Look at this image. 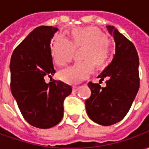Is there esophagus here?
I'll use <instances>...</instances> for the list:
<instances>
[{
	"instance_id": "esophagus-1",
	"label": "esophagus",
	"mask_w": 149,
	"mask_h": 149,
	"mask_svg": "<svg viewBox=\"0 0 149 149\" xmlns=\"http://www.w3.org/2000/svg\"><path fill=\"white\" fill-rule=\"evenodd\" d=\"M78 89H79V87H77V86H74V87H72V91H74V92H77Z\"/></svg>"
}]
</instances>
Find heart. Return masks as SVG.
Listing matches in <instances>:
<instances>
[{
	"instance_id": "b5f03b06",
	"label": "heart",
	"mask_w": 149,
	"mask_h": 149,
	"mask_svg": "<svg viewBox=\"0 0 149 149\" xmlns=\"http://www.w3.org/2000/svg\"><path fill=\"white\" fill-rule=\"evenodd\" d=\"M72 40L63 36L56 37L52 45V56L59 66L70 62L73 57L75 48H86L83 60L59 72V77L67 84H77L88 77L94 69V64L98 68L106 65L109 57L108 47L109 39L103 32L96 27L77 28L71 31Z\"/></svg>"
}]
</instances>
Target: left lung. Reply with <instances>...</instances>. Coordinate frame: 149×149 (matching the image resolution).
Here are the masks:
<instances>
[{
  "instance_id": "obj_1",
  "label": "left lung",
  "mask_w": 149,
  "mask_h": 149,
  "mask_svg": "<svg viewBox=\"0 0 149 149\" xmlns=\"http://www.w3.org/2000/svg\"><path fill=\"white\" fill-rule=\"evenodd\" d=\"M116 44L112 62L97 78L106 86L89 82L90 97L85 100L86 112L97 124L109 126L120 121L130 109L140 87L139 57L134 45L114 26L107 25Z\"/></svg>"
}]
</instances>
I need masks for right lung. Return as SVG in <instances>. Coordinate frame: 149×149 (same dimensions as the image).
Here are the masks:
<instances>
[{
    "label": "right lung",
    "mask_w": 149,
    "mask_h": 149,
    "mask_svg": "<svg viewBox=\"0 0 149 149\" xmlns=\"http://www.w3.org/2000/svg\"><path fill=\"white\" fill-rule=\"evenodd\" d=\"M58 29L40 26L15 49L10 61L11 92L24 120L38 128H49L61 121L63 103L72 87L59 81L47 84L56 72L50 43Z\"/></svg>",
    "instance_id": "right-lung-1"
}]
</instances>
